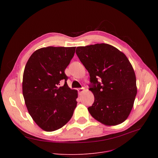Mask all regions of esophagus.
<instances>
[{
  "instance_id": "esophagus-1",
  "label": "esophagus",
  "mask_w": 158,
  "mask_h": 158,
  "mask_svg": "<svg viewBox=\"0 0 158 158\" xmlns=\"http://www.w3.org/2000/svg\"><path fill=\"white\" fill-rule=\"evenodd\" d=\"M85 90V88H78L77 89V91H78V92H79V94H81L82 92H83V91Z\"/></svg>"
}]
</instances>
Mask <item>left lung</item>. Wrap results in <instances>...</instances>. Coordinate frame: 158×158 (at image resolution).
Returning <instances> with one entry per match:
<instances>
[{
  "instance_id": "1",
  "label": "left lung",
  "mask_w": 158,
  "mask_h": 158,
  "mask_svg": "<svg viewBox=\"0 0 158 158\" xmlns=\"http://www.w3.org/2000/svg\"><path fill=\"white\" fill-rule=\"evenodd\" d=\"M76 52L89 73V89L94 95L89 113L106 126L122 123L129 117L137 94L135 73L127 57L106 44L78 47Z\"/></svg>"
}]
</instances>
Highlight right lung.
Returning a JSON list of instances; mask_svg holds the SVG:
<instances>
[{"mask_svg": "<svg viewBox=\"0 0 158 158\" xmlns=\"http://www.w3.org/2000/svg\"><path fill=\"white\" fill-rule=\"evenodd\" d=\"M76 47H47L36 50L28 60L23 75L22 92L31 117L43 130L51 132L72 118L77 91L70 89L64 70ZM65 84L61 86L60 81Z\"/></svg>", "mask_w": 158, "mask_h": 158, "instance_id": "obj_1", "label": "right lung"}]
</instances>
